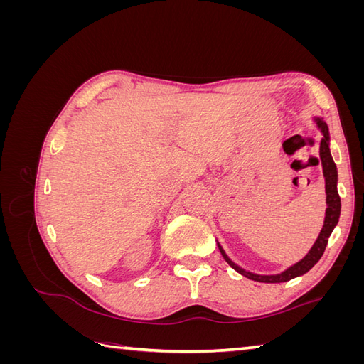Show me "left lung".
Segmentation results:
<instances>
[{
  "label": "left lung",
  "instance_id": "8db88e82",
  "mask_svg": "<svg viewBox=\"0 0 364 364\" xmlns=\"http://www.w3.org/2000/svg\"><path fill=\"white\" fill-rule=\"evenodd\" d=\"M316 121H317L318 129H321V132L323 134V138L321 141V161H322L323 176H325V191H326V205H328L326 213H325L323 228L321 230V234H318L316 243L310 249V252H308L299 262H296L294 266L289 267L287 270H284L282 273H278V274H255V273L246 272L245 269L238 267L235 262L230 261L229 257L225 253V250L222 249V246L218 245V249H220V252H222V255L229 266L252 281L285 282V281H290L296 277H301V274L306 273L318 259L322 258L325 247L328 245V238H329V235H331L336 225L338 223L341 205H340V196L337 193V167L333 161L331 151H329V132H328L326 123H323L321 118H316Z\"/></svg>",
  "mask_w": 364,
  "mask_h": 364
}]
</instances>
